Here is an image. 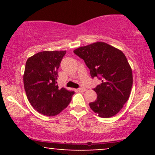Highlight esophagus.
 Here are the masks:
<instances>
[{
	"instance_id": "obj_1",
	"label": "esophagus",
	"mask_w": 155,
	"mask_h": 155,
	"mask_svg": "<svg viewBox=\"0 0 155 155\" xmlns=\"http://www.w3.org/2000/svg\"><path fill=\"white\" fill-rule=\"evenodd\" d=\"M77 90H78V91H79V92H84L86 91V89H85V88H79Z\"/></svg>"
}]
</instances>
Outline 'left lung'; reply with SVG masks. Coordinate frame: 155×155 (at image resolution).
Returning a JSON list of instances; mask_svg holds the SVG:
<instances>
[{"label": "left lung", "mask_w": 155, "mask_h": 155, "mask_svg": "<svg viewBox=\"0 0 155 155\" xmlns=\"http://www.w3.org/2000/svg\"><path fill=\"white\" fill-rule=\"evenodd\" d=\"M74 52L84 60L92 78L102 80L94 91L97 99L90 107L100 117L116 115L128 100L133 86L132 69L124 53L104 42L79 47Z\"/></svg>", "instance_id": "obj_1"}]
</instances>
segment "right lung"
<instances>
[{"label": "right lung", "mask_w": 155, "mask_h": 155, "mask_svg": "<svg viewBox=\"0 0 155 155\" xmlns=\"http://www.w3.org/2000/svg\"><path fill=\"white\" fill-rule=\"evenodd\" d=\"M66 51H44L27 60L23 75L27 97L33 108L46 116H55L70 104L74 91L58 87L60 64Z\"/></svg>", "instance_id": "1"}]
</instances>
